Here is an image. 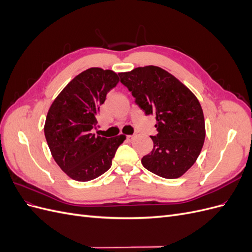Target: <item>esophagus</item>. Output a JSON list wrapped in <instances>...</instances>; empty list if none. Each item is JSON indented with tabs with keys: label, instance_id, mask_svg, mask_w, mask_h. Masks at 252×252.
<instances>
[{
	"label": "esophagus",
	"instance_id": "esophagus-1",
	"mask_svg": "<svg viewBox=\"0 0 252 252\" xmlns=\"http://www.w3.org/2000/svg\"><path fill=\"white\" fill-rule=\"evenodd\" d=\"M126 139H127V141L131 142V141L133 140V135H127V136H126Z\"/></svg>",
	"mask_w": 252,
	"mask_h": 252
}]
</instances>
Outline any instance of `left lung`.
<instances>
[{
  "mask_svg": "<svg viewBox=\"0 0 252 252\" xmlns=\"http://www.w3.org/2000/svg\"><path fill=\"white\" fill-rule=\"evenodd\" d=\"M135 104L146 116H156L154 148L142 158L143 166L158 177L177 179L191 167L205 140L201 104L184 84L157 66L119 73Z\"/></svg>",
  "mask_w": 252,
  "mask_h": 252,
  "instance_id": "1",
  "label": "left lung"
}]
</instances>
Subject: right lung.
<instances>
[{
    "label": "right lung",
    "mask_w": 252,
    "mask_h": 252,
    "mask_svg": "<svg viewBox=\"0 0 252 252\" xmlns=\"http://www.w3.org/2000/svg\"><path fill=\"white\" fill-rule=\"evenodd\" d=\"M119 82L112 70L89 68L61 91L48 110L44 126L48 147L60 168L75 181H91L107 171L125 140L93 133L100 106Z\"/></svg>",
    "instance_id": "add662e5"
}]
</instances>
